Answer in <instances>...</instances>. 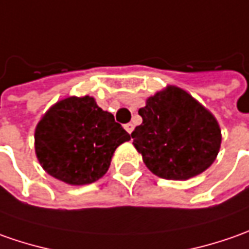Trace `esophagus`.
I'll return each instance as SVG.
<instances>
[{
  "label": "esophagus",
  "instance_id": "obj_1",
  "mask_svg": "<svg viewBox=\"0 0 249 249\" xmlns=\"http://www.w3.org/2000/svg\"><path fill=\"white\" fill-rule=\"evenodd\" d=\"M124 128H125V131H126V132H128V133H132L133 124H131V123H128V124L124 125Z\"/></svg>",
  "mask_w": 249,
  "mask_h": 249
}]
</instances>
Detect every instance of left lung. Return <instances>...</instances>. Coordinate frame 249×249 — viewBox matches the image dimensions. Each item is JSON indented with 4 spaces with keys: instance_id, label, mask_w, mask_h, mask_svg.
I'll return each mask as SVG.
<instances>
[{
    "instance_id": "left-lung-1",
    "label": "left lung",
    "mask_w": 249,
    "mask_h": 249,
    "mask_svg": "<svg viewBox=\"0 0 249 249\" xmlns=\"http://www.w3.org/2000/svg\"><path fill=\"white\" fill-rule=\"evenodd\" d=\"M143 123L131 133L133 146L154 175L186 180L204 172L220 147V129L208 110L180 88L147 99Z\"/></svg>"
}]
</instances>
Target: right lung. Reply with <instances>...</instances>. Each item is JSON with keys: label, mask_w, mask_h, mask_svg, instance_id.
<instances>
[{"label": "right lung", "mask_w": 249, "mask_h": 249, "mask_svg": "<svg viewBox=\"0 0 249 249\" xmlns=\"http://www.w3.org/2000/svg\"><path fill=\"white\" fill-rule=\"evenodd\" d=\"M129 139L93 98H67L37 125L36 154L51 176L69 184H88L107 172L114 150Z\"/></svg>", "instance_id": "right-lung-1"}]
</instances>
